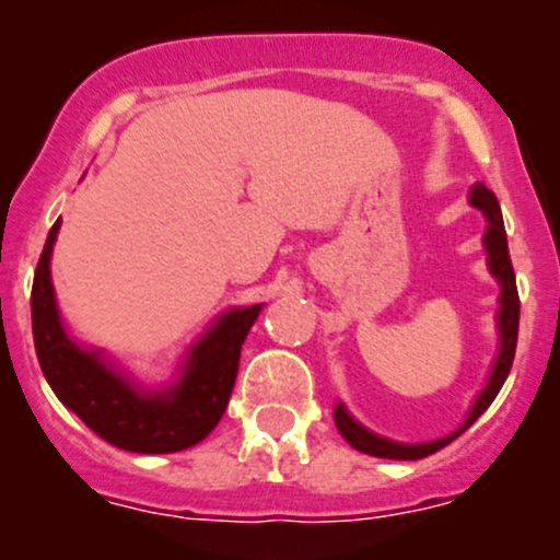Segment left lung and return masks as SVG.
Masks as SVG:
<instances>
[{
  "label": "left lung",
  "instance_id": "left-lung-1",
  "mask_svg": "<svg viewBox=\"0 0 560 560\" xmlns=\"http://www.w3.org/2000/svg\"><path fill=\"white\" fill-rule=\"evenodd\" d=\"M471 206H477L479 211L488 217V233H485V248H488V265L493 270V276L501 284V312H499V330H501V352L495 358L493 374H490L488 387L479 393L477 404H474L471 415L463 422V428H457L453 436H444L439 442L428 444H398L387 442V439L374 436L371 431H365L363 425L352 420V417L343 411V406H336V425L341 431V436L352 444L354 450L374 457H389V460H420L439 453L442 447H447L453 439L460 436L466 428H471L477 422V417L493 404V398L499 395V389L504 387L506 376H510L512 360H515L517 349V325H521V298H517V284H515V270H512L510 259V246H506V230H504V217H501V206L495 200L493 191L485 184H477L471 189Z\"/></svg>",
  "mask_w": 560,
  "mask_h": 560
}]
</instances>
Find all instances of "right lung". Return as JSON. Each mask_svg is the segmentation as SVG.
<instances>
[{
	"label": "right lung",
	"instance_id": "add662e5",
	"mask_svg": "<svg viewBox=\"0 0 560 560\" xmlns=\"http://www.w3.org/2000/svg\"><path fill=\"white\" fill-rule=\"evenodd\" d=\"M61 222V219H59ZM50 228L32 284V332L39 369L67 409L75 411L100 439L129 453H178L202 442L228 409L238 374L241 343L262 306L224 314L191 349L184 380L162 393H140L113 371L100 352H86L67 338L50 287Z\"/></svg>",
	"mask_w": 560,
	"mask_h": 560
}]
</instances>
